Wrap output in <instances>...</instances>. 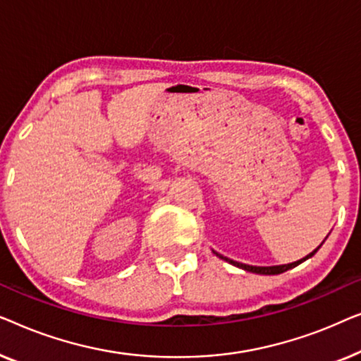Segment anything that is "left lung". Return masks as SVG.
Returning a JSON list of instances; mask_svg holds the SVG:
<instances>
[{"label":"left lung","mask_w":361,"mask_h":361,"mask_svg":"<svg viewBox=\"0 0 361 361\" xmlns=\"http://www.w3.org/2000/svg\"><path fill=\"white\" fill-rule=\"evenodd\" d=\"M324 243V242H322ZM321 243V245H322ZM321 245H319L316 250H312L311 253H309V255H306L304 258H301V260H298V262H293V263H288V265H273V267H253V265H245V263H240V262H235V260H231V258H227V257H224V255H221V253H217V252H214L216 253V257H219V258H222V260H226V262H229L231 265H233V267H237V268H242V270H245V271H250V273H257V275H280V273H284V271H288V270H291V268H294V267H298L299 263H302V262H306L307 258H311L314 253H316L319 248H321Z\"/></svg>","instance_id":"obj_1"}]
</instances>
